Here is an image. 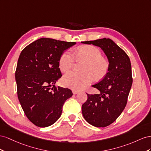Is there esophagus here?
<instances>
[{"instance_id": "obj_1", "label": "esophagus", "mask_w": 151, "mask_h": 151, "mask_svg": "<svg viewBox=\"0 0 151 151\" xmlns=\"http://www.w3.org/2000/svg\"><path fill=\"white\" fill-rule=\"evenodd\" d=\"M72 92H73V94H77L78 93H79L80 91L79 90H73Z\"/></svg>"}]
</instances>
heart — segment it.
I'll return each mask as SVG.
<instances>
[{
  "label": "heart",
  "mask_w": 151,
  "mask_h": 151,
  "mask_svg": "<svg viewBox=\"0 0 151 151\" xmlns=\"http://www.w3.org/2000/svg\"><path fill=\"white\" fill-rule=\"evenodd\" d=\"M76 58L87 62L83 66V72L71 71L64 75L63 82L66 87L74 90H80L91 83L93 78L102 79L109 70V64L97 47L92 45L81 46L76 50ZM76 58L70 50H66L59 59V66L62 71H68L74 65Z\"/></svg>",
  "instance_id": "obj_1"
}]
</instances>
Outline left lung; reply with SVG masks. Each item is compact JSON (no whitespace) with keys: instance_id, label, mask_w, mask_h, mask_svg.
Here are the masks:
<instances>
[{"instance_id":"obj_1","label":"left lung","mask_w":151,"mask_h":151,"mask_svg":"<svg viewBox=\"0 0 151 151\" xmlns=\"http://www.w3.org/2000/svg\"><path fill=\"white\" fill-rule=\"evenodd\" d=\"M81 43L100 47L108 59V72L101 81L92 85L100 93H87L88 99L81 107L83 117L89 124L106 127L118 118L127 105L133 81L130 60L110 38Z\"/></svg>"}]
</instances>
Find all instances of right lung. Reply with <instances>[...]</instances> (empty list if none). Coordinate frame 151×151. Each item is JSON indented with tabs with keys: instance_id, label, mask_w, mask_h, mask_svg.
I'll use <instances>...</instances> for the list:
<instances>
[{
	"instance_id": "add662e5",
	"label": "right lung",
	"mask_w": 151,
	"mask_h": 151,
	"mask_svg": "<svg viewBox=\"0 0 151 151\" xmlns=\"http://www.w3.org/2000/svg\"><path fill=\"white\" fill-rule=\"evenodd\" d=\"M75 44L41 38L19 55L15 73L18 99L27 117L37 127L54 124L61 115L64 103L73 96L70 89L55 84L62 76L60 57Z\"/></svg>"
}]
</instances>
